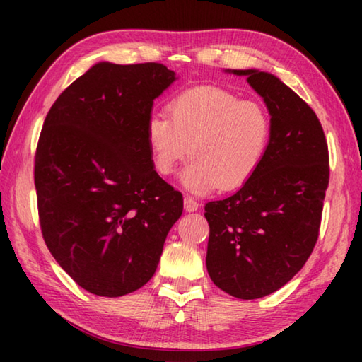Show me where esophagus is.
I'll list each match as a JSON object with an SVG mask.
<instances>
[{"mask_svg":"<svg viewBox=\"0 0 362 362\" xmlns=\"http://www.w3.org/2000/svg\"><path fill=\"white\" fill-rule=\"evenodd\" d=\"M183 207H185L188 212H194L196 209H198V204H196L194 198H192V196H187V198L183 199Z\"/></svg>","mask_w":362,"mask_h":362,"instance_id":"1","label":"esophagus"}]
</instances>
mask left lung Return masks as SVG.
I'll use <instances>...</instances> for the list:
<instances>
[{
    "mask_svg": "<svg viewBox=\"0 0 362 362\" xmlns=\"http://www.w3.org/2000/svg\"><path fill=\"white\" fill-rule=\"evenodd\" d=\"M175 79L155 62H97L42 124L35 156L42 238L95 296L121 297L148 283L182 216V193L158 175L150 140L153 102Z\"/></svg>",
    "mask_w": 362,
    "mask_h": 362,
    "instance_id": "8db88e82",
    "label": "left lung"
}]
</instances>
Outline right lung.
<instances>
[{
    "mask_svg": "<svg viewBox=\"0 0 362 362\" xmlns=\"http://www.w3.org/2000/svg\"><path fill=\"white\" fill-rule=\"evenodd\" d=\"M246 76L269 115L259 163L235 194L206 204V267L214 284L243 300L276 292L302 269L317 240L329 183L322 127L306 103L272 73Z\"/></svg>",
    "mask_w": 362,
    "mask_h": 362,
    "instance_id": "obj_1",
    "label": "right lung"
}]
</instances>
